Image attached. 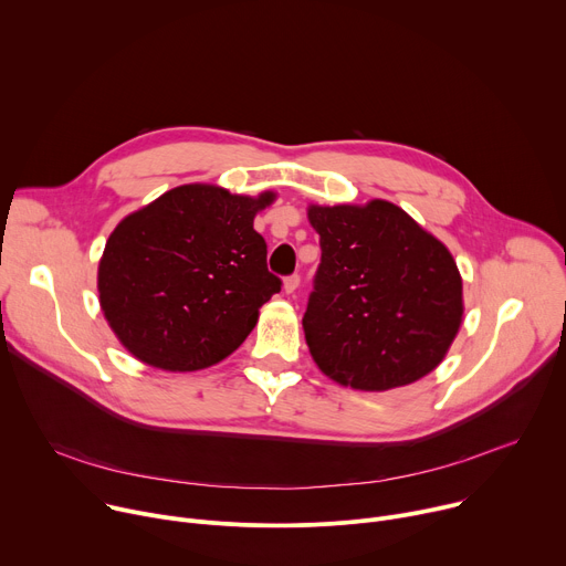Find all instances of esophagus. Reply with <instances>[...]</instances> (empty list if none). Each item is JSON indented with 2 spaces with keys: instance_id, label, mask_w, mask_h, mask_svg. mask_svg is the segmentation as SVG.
Wrapping results in <instances>:
<instances>
[{
  "instance_id": "1",
  "label": "esophagus",
  "mask_w": 566,
  "mask_h": 566,
  "mask_svg": "<svg viewBox=\"0 0 566 566\" xmlns=\"http://www.w3.org/2000/svg\"><path fill=\"white\" fill-rule=\"evenodd\" d=\"M297 286H300V275H289V277L284 280V293H286V295L295 293Z\"/></svg>"
}]
</instances>
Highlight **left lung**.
<instances>
[{"label": "left lung", "instance_id": "1", "mask_svg": "<svg viewBox=\"0 0 566 566\" xmlns=\"http://www.w3.org/2000/svg\"><path fill=\"white\" fill-rule=\"evenodd\" d=\"M322 262L302 317L317 369L360 391L434 371L463 322V280L448 247L385 199L308 203Z\"/></svg>", "mask_w": 566, "mask_h": 566}]
</instances>
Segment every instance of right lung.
Segmentation results:
<instances>
[{"instance_id": "obj_1", "label": "right lung", "mask_w": 566, "mask_h": 566, "mask_svg": "<svg viewBox=\"0 0 566 566\" xmlns=\"http://www.w3.org/2000/svg\"><path fill=\"white\" fill-rule=\"evenodd\" d=\"M277 192L186 184L129 212L98 262V302L118 343L164 371H199L249 338L280 291L253 228Z\"/></svg>"}]
</instances>
